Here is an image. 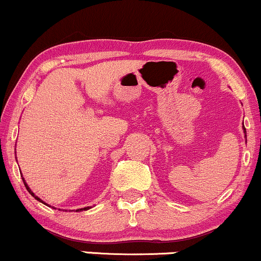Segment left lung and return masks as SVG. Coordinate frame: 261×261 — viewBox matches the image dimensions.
Returning <instances> with one entry per match:
<instances>
[{"instance_id":"left-lung-1","label":"left lung","mask_w":261,"mask_h":261,"mask_svg":"<svg viewBox=\"0 0 261 261\" xmlns=\"http://www.w3.org/2000/svg\"><path fill=\"white\" fill-rule=\"evenodd\" d=\"M243 130H244V134H247V131H245V127H244V125H243ZM245 137H247V135H245Z\"/></svg>"}]
</instances>
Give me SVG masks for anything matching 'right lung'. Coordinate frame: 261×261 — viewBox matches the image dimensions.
I'll list each match as a JSON object with an SVG mask.
<instances>
[{"label":"right lung","instance_id":"add662e5","mask_svg":"<svg viewBox=\"0 0 261 261\" xmlns=\"http://www.w3.org/2000/svg\"><path fill=\"white\" fill-rule=\"evenodd\" d=\"M22 179H23V182H24V185H25L27 190H28V191H29V194H31V195H32L33 197H34V199H37V200H38V201H40V202H43V203H45L44 201H41V199H39V197H38L37 195H35V194H34V193H33V191L31 190V188H29V187H28V184H27V182H25V180H24V178H22ZM45 205H46V203H45ZM88 208H91V207H83V208H79V210H76V211H83V210H88Z\"/></svg>","mask_w":261,"mask_h":261}]
</instances>
